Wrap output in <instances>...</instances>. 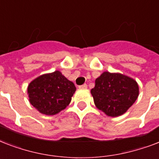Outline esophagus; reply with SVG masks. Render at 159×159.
Segmentation results:
<instances>
[{
  "label": "esophagus",
  "instance_id": "esophagus-1",
  "mask_svg": "<svg viewBox=\"0 0 159 159\" xmlns=\"http://www.w3.org/2000/svg\"><path fill=\"white\" fill-rule=\"evenodd\" d=\"M79 88H82V89H85V88H87V85L86 84V83H84V84L81 85V86H79Z\"/></svg>",
  "mask_w": 159,
  "mask_h": 159
}]
</instances>
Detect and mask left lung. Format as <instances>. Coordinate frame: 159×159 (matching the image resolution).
I'll return each instance as SVG.
<instances>
[{"label": "left lung", "instance_id": "1", "mask_svg": "<svg viewBox=\"0 0 159 159\" xmlns=\"http://www.w3.org/2000/svg\"><path fill=\"white\" fill-rule=\"evenodd\" d=\"M95 83L91 91L95 105L109 116L123 115L138 98L137 82L125 75L105 72Z\"/></svg>", "mask_w": 159, "mask_h": 159}]
</instances>
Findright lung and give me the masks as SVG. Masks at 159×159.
Here are the masks:
<instances>
[{"instance_id": "obj_1", "label": "right lung", "mask_w": 159, "mask_h": 159, "mask_svg": "<svg viewBox=\"0 0 159 159\" xmlns=\"http://www.w3.org/2000/svg\"><path fill=\"white\" fill-rule=\"evenodd\" d=\"M76 87L58 71L42 75L30 83V102L40 113L55 115L69 105Z\"/></svg>"}]
</instances>
